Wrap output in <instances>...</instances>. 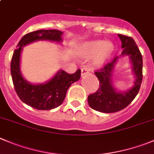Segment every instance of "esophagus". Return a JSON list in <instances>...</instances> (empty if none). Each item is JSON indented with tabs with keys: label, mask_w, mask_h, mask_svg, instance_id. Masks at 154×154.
Listing matches in <instances>:
<instances>
[{
	"label": "esophagus",
	"mask_w": 154,
	"mask_h": 154,
	"mask_svg": "<svg viewBox=\"0 0 154 154\" xmlns=\"http://www.w3.org/2000/svg\"><path fill=\"white\" fill-rule=\"evenodd\" d=\"M89 69L88 68V67H84V68L82 69V71H81V75L82 76H84L85 75L88 74V73L89 72Z\"/></svg>",
	"instance_id": "34e87169"
}]
</instances>
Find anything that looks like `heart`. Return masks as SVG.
Segmentation results:
<instances>
[{
    "instance_id": "heart-1",
    "label": "heart",
    "mask_w": 154,
    "mask_h": 154,
    "mask_svg": "<svg viewBox=\"0 0 154 154\" xmlns=\"http://www.w3.org/2000/svg\"><path fill=\"white\" fill-rule=\"evenodd\" d=\"M81 50L85 56H91L96 53L94 63L96 65L103 63L113 51V45L110 42L93 40L83 44Z\"/></svg>"
}]
</instances>
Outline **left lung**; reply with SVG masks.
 <instances>
[{
	"label": "left lung",
	"mask_w": 154,
	"mask_h": 154,
	"mask_svg": "<svg viewBox=\"0 0 154 154\" xmlns=\"http://www.w3.org/2000/svg\"><path fill=\"white\" fill-rule=\"evenodd\" d=\"M118 36L122 42V54L116 57L103 68L95 72L100 82L99 88L95 93L88 97V102L91 108L105 113L118 112L129 105L138 93L143 78V60L134 39L122 35H118ZM124 56L130 58L136 80L133 87L129 89L119 91L114 87L112 74L117 63Z\"/></svg>",
	"instance_id": "left-lung-1"
}]
</instances>
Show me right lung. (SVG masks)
Listing matches in <instances>:
<instances>
[{
  "label": "right lung",
  "instance_id": "add662e5",
  "mask_svg": "<svg viewBox=\"0 0 154 154\" xmlns=\"http://www.w3.org/2000/svg\"><path fill=\"white\" fill-rule=\"evenodd\" d=\"M63 32L59 30H38L23 36L13 55L10 71L14 88L20 100L26 104L39 110H49L58 107L65 99L67 90L72 83L79 81L81 70L74 74H68L60 69L51 79L45 83L33 84L22 75L20 68L21 53L23 47L38 41L61 43Z\"/></svg>",
  "mask_w": 154,
  "mask_h": 154
}]
</instances>
